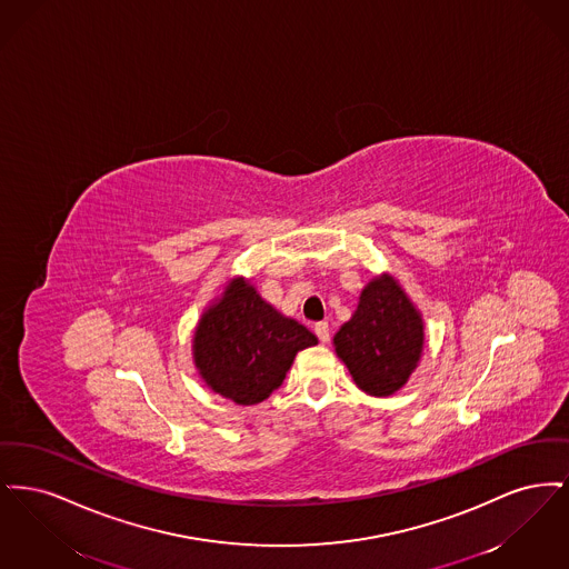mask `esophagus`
<instances>
[{"instance_id": "obj_1", "label": "esophagus", "mask_w": 569, "mask_h": 569, "mask_svg": "<svg viewBox=\"0 0 569 569\" xmlns=\"http://www.w3.org/2000/svg\"><path fill=\"white\" fill-rule=\"evenodd\" d=\"M313 330H316V335H318V339H320L322 343L330 341V328H328V322H318V325L313 326Z\"/></svg>"}]
</instances>
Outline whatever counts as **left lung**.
Listing matches in <instances>:
<instances>
[{"label": "left lung", "mask_w": 569, "mask_h": 569, "mask_svg": "<svg viewBox=\"0 0 569 569\" xmlns=\"http://www.w3.org/2000/svg\"><path fill=\"white\" fill-rule=\"evenodd\" d=\"M356 386L371 397H390L407 383L425 346V322L390 274L371 279L352 318L332 339Z\"/></svg>", "instance_id": "1"}]
</instances>
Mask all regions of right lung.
Returning a JSON list of instances; mask_svg holds the SVG:
<instances>
[{
    "label": "right lung",
    "instance_id": "right-lung-1",
    "mask_svg": "<svg viewBox=\"0 0 569 569\" xmlns=\"http://www.w3.org/2000/svg\"><path fill=\"white\" fill-rule=\"evenodd\" d=\"M316 343L313 332L279 313L244 277H234L198 320L193 365L223 399L256 406L281 386L295 356Z\"/></svg>",
    "mask_w": 569,
    "mask_h": 569
}]
</instances>
